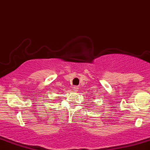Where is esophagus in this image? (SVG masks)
I'll return each instance as SVG.
<instances>
[{"label":"esophagus","mask_w":150,"mask_h":150,"mask_svg":"<svg viewBox=\"0 0 150 150\" xmlns=\"http://www.w3.org/2000/svg\"><path fill=\"white\" fill-rule=\"evenodd\" d=\"M78 86H73V90H74V91H78Z\"/></svg>","instance_id":"obj_1"}]
</instances>
